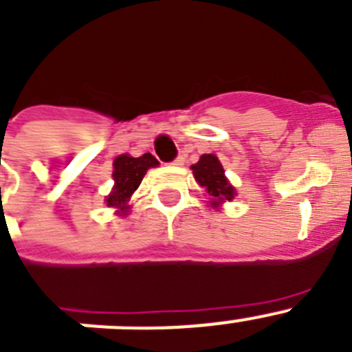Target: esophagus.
<instances>
[{"label": "esophagus", "instance_id": "esophagus-1", "mask_svg": "<svg viewBox=\"0 0 352 352\" xmlns=\"http://www.w3.org/2000/svg\"><path fill=\"white\" fill-rule=\"evenodd\" d=\"M170 164H173V166H183V164H185V158H183L182 155H179V157L174 158V160L170 162Z\"/></svg>", "mask_w": 352, "mask_h": 352}]
</instances>
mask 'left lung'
<instances>
[{"mask_svg": "<svg viewBox=\"0 0 352 352\" xmlns=\"http://www.w3.org/2000/svg\"><path fill=\"white\" fill-rule=\"evenodd\" d=\"M192 170H194L199 185L204 186L208 194L211 195V204L214 208H219L223 201H231L234 197V188L223 176L222 166L214 155H203L197 164L192 166Z\"/></svg>", "mask_w": 352, "mask_h": 352, "instance_id": "1", "label": "left lung"}]
</instances>
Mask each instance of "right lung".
<instances>
[{
    "label": "right lung",
    "mask_w": 352,
    "mask_h": 352,
    "mask_svg": "<svg viewBox=\"0 0 352 352\" xmlns=\"http://www.w3.org/2000/svg\"><path fill=\"white\" fill-rule=\"evenodd\" d=\"M158 166L157 158L151 153H144L142 157L133 158L130 155H120V157L114 160V188L113 192L107 195V206L120 208L118 213L125 214L129 211V203L130 195L138 190V186L141 185L142 178H144L146 170L149 167Z\"/></svg>",
    "instance_id": "add662e5"
}]
</instances>
